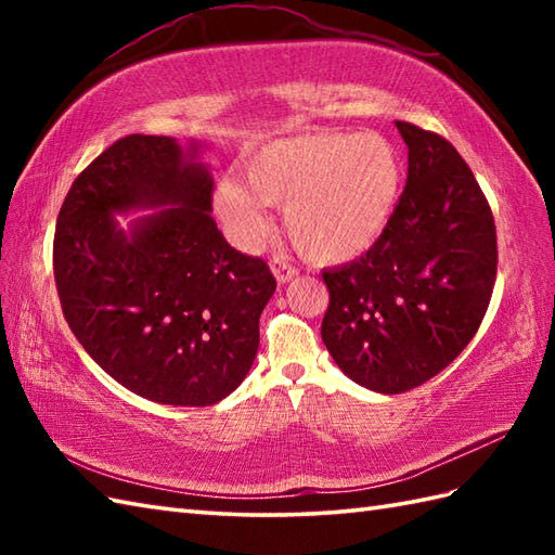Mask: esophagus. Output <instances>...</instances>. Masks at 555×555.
Masks as SVG:
<instances>
[{
  "label": "esophagus",
  "mask_w": 555,
  "mask_h": 555,
  "mask_svg": "<svg viewBox=\"0 0 555 555\" xmlns=\"http://www.w3.org/2000/svg\"><path fill=\"white\" fill-rule=\"evenodd\" d=\"M271 271H274V276H276L279 284H286V281L298 276V269L293 267V264H288L286 259H281V257L271 259Z\"/></svg>",
  "instance_id": "obj_1"
}]
</instances>
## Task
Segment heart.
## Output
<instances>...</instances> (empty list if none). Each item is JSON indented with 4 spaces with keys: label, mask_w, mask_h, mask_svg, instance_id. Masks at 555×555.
<instances>
[{
    "label": "heart",
    "mask_w": 555,
    "mask_h": 555,
    "mask_svg": "<svg viewBox=\"0 0 555 555\" xmlns=\"http://www.w3.org/2000/svg\"><path fill=\"white\" fill-rule=\"evenodd\" d=\"M243 181L215 188V209L243 245L269 231L267 205H284V223L317 262H348L382 238L398 203L403 164L379 133H302L259 147Z\"/></svg>",
    "instance_id": "b5f03b06"
}]
</instances>
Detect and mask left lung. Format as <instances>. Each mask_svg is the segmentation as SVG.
<instances>
[{
	"instance_id": "1",
	"label": "left lung",
	"mask_w": 555,
	"mask_h": 555,
	"mask_svg": "<svg viewBox=\"0 0 555 555\" xmlns=\"http://www.w3.org/2000/svg\"><path fill=\"white\" fill-rule=\"evenodd\" d=\"M408 181L382 238L326 269L322 340L352 382L403 393L446 370L485 320L496 227L485 193L446 138L396 121Z\"/></svg>"
}]
</instances>
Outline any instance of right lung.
<instances>
[{
    "label": "right lung",
    "instance_id": "right-lung-1",
    "mask_svg": "<svg viewBox=\"0 0 555 555\" xmlns=\"http://www.w3.org/2000/svg\"><path fill=\"white\" fill-rule=\"evenodd\" d=\"M199 143L126 135L82 169L59 209L54 281L70 332L128 391L215 405L241 386L276 291L211 219ZM152 208L124 230L116 214Z\"/></svg>",
    "mask_w": 555,
    "mask_h": 555
}]
</instances>
